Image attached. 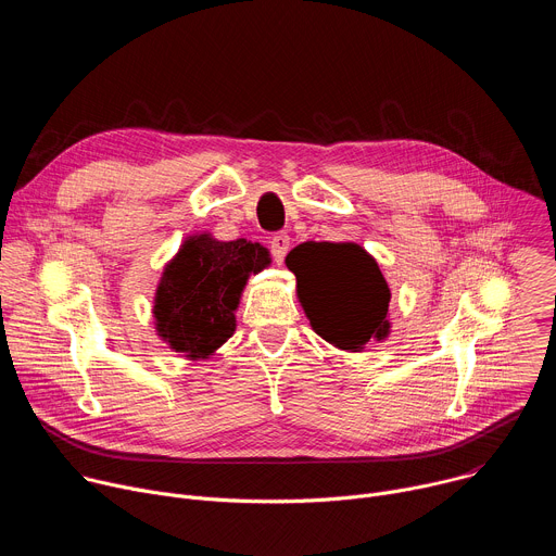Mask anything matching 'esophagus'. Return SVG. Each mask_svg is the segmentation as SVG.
I'll return each mask as SVG.
<instances>
[{"mask_svg": "<svg viewBox=\"0 0 556 556\" xmlns=\"http://www.w3.org/2000/svg\"><path fill=\"white\" fill-rule=\"evenodd\" d=\"M288 249H290V237H288V235L279 232V235H275L273 240H270V253H273V257H275L277 264L283 262Z\"/></svg>", "mask_w": 556, "mask_h": 556, "instance_id": "1", "label": "esophagus"}]
</instances>
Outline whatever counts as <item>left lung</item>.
<instances>
[{"mask_svg": "<svg viewBox=\"0 0 556 556\" xmlns=\"http://www.w3.org/2000/svg\"><path fill=\"white\" fill-rule=\"evenodd\" d=\"M312 330L339 350L363 352L389 337L391 290L376 260L354 242H303L286 257Z\"/></svg>", "mask_w": 556, "mask_h": 556, "instance_id": "obj_1", "label": "left lung"}]
</instances>
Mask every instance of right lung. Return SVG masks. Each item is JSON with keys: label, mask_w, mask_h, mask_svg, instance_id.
Instances as JSON below:
<instances>
[{"label": "right lung", "mask_w": 556, "mask_h": 556, "mask_svg": "<svg viewBox=\"0 0 556 556\" xmlns=\"http://www.w3.org/2000/svg\"><path fill=\"white\" fill-rule=\"evenodd\" d=\"M268 266V249L244 237L219 242L211 232L189 235L155 288L157 337L189 361H206L232 337L249 277Z\"/></svg>", "instance_id": "right-lung-1"}]
</instances>
